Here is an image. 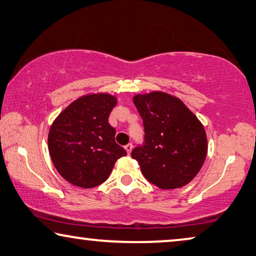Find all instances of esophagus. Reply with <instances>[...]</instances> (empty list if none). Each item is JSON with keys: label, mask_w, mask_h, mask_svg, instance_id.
<instances>
[{"label": "esophagus", "mask_w": 256, "mask_h": 256, "mask_svg": "<svg viewBox=\"0 0 256 256\" xmlns=\"http://www.w3.org/2000/svg\"><path fill=\"white\" fill-rule=\"evenodd\" d=\"M124 148H125V150H126V152H128V155H130V154H131V152H132V148H133V146H132V144H126V146H125Z\"/></svg>", "instance_id": "34e87169"}]
</instances>
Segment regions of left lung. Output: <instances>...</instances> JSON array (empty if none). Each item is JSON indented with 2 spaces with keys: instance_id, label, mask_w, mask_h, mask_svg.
<instances>
[{
  "instance_id": "1",
  "label": "left lung",
  "mask_w": 256,
  "mask_h": 256,
  "mask_svg": "<svg viewBox=\"0 0 256 256\" xmlns=\"http://www.w3.org/2000/svg\"><path fill=\"white\" fill-rule=\"evenodd\" d=\"M133 102L144 126V144L132 158L148 182L162 190L188 185L208 152L204 128L180 98L161 90L136 94Z\"/></svg>"
}]
</instances>
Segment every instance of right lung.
<instances>
[{"label":"right lung","instance_id":"obj_1","mask_svg":"<svg viewBox=\"0 0 256 256\" xmlns=\"http://www.w3.org/2000/svg\"><path fill=\"white\" fill-rule=\"evenodd\" d=\"M117 98L90 93L68 104L52 122L48 150L52 164L66 182L93 188L108 179L118 158L126 155L116 144L108 118Z\"/></svg>","mask_w":256,"mask_h":256}]
</instances>
